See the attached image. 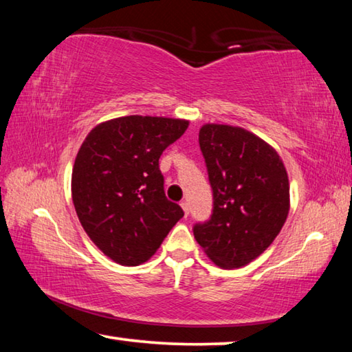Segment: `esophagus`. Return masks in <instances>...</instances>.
I'll return each mask as SVG.
<instances>
[{
	"mask_svg": "<svg viewBox=\"0 0 352 352\" xmlns=\"http://www.w3.org/2000/svg\"><path fill=\"white\" fill-rule=\"evenodd\" d=\"M180 206L183 208V211H184V214H186V216H188V214H189V204H188V201H186V200H182V204H180Z\"/></svg>",
	"mask_w": 352,
	"mask_h": 352,
	"instance_id": "obj_1",
	"label": "esophagus"
}]
</instances>
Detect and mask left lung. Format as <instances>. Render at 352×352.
<instances>
[{
  "label": "left lung",
  "mask_w": 352,
  "mask_h": 352,
  "mask_svg": "<svg viewBox=\"0 0 352 352\" xmlns=\"http://www.w3.org/2000/svg\"><path fill=\"white\" fill-rule=\"evenodd\" d=\"M199 142L214 205L194 237L214 264L239 269L270 247L287 219V170L275 148L245 129L205 124Z\"/></svg>",
  "instance_id": "left-lung-1"
}]
</instances>
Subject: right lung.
<instances>
[{
  "instance_id": "1",
  "label": "right lung",
  "mask_w": 352,
  "mask_h": 352,
  "mask_svg": "<svg viewBox=\"0 0 352 352\" xmlns=\"http://www.w3.org/2000/svg\"><path fill=\"white\" fill-rule=\"evenodd\" d=\"M189 121L122 116L100 122L77 152L71 194L77 217L100 252L135 267L152 258L184 212L164 194L158 160Z\"/></svg>"
}]
</instances>
